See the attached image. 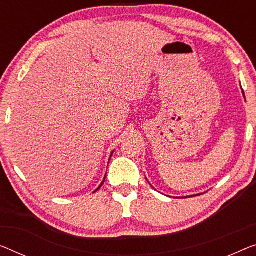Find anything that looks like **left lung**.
Returning a JSON list of instances; mask_svg holds the SVG:
<instances>
[{
	"label": "left lung",
	"mask_w": 256,
	"mask_h": 256,
	"mask_svg": "<svg viewBox=\"0 0 256 256\" xmlns=\"http://www.w3.org/2000/svg\"><path fill=\"white\" fill-rule=\"evenodd\" d=\"M244 95H245V94H244Z\"/></svg>",
	"instance_id": "left-lung-1"
}]
</instances>
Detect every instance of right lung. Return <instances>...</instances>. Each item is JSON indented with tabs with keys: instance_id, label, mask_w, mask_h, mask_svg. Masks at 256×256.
Here are the masks:
<instances>
[{
	"instance_id": "right-lung-1",
	"label": "right lung",
	"mask_w": 256,
	"mask_h": 256,
	"mask_svg": "<svg viewBox=\"0 0 256 256\" xmlns=\"http://www.w3.org/2000/svg\"><path fill=\"white\" fill-rule=\"evenodd\" d=\"M100 188H101V186H100Z\"/></svg>"
}]
</instances>
